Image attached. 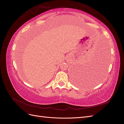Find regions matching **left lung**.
Wrapping results in <instances>:
<instances>
[{
  "label": "left lung",
  "mask_w": 124,
  "mask_h": 124,
  "mask_svg": "<svg viewBox=\"0 0 124 124\" xmlns=\"http://www.w3.org/2000/svg\"><path fill=\"white\" fill-rule=\"evenodd\" d=\"M99 59L98 61H97L96 65L93 66L95 67H93L94 68H92V67L89 69L82 68L81 70L76 71V83L78 85L88 86L96 84L101 80L102 77V70L104 68L105 63L103 58Z\"/></svg>",
  "instance_id": "1"
}]
</instances>
